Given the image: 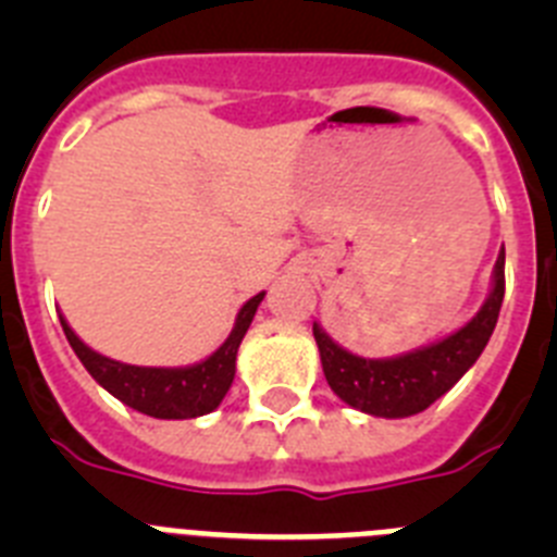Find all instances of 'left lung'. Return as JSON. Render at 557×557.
Instances as JSON below:
<instances>
[{"label": "left lung", "instance_id": "1", "mask_svg": "<svg viewBox=\"0 0 557 557\" xmlns=\"http://www.w3.org/2000/svg\"><path fill=\"white\" fill-rule=\"evenodd\" d=\"M505 298V248L494 264V287L480 312L449 337L418 348L405 357L366 359L337 346L318 323H312L314 343L321 351L323 373L334 393L354 410L376 418H407L424 412L432 401L455 387L488 346Z\"/></svg>", "mask_w": 557, "mask_h": 557}]
</instances>
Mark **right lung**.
Listing matches in <instances>:
<instances>
[{"label":"right lung","instance_id":"right-lung-1","mask_svg":"<svg viewBox=\"0 0 557 557\" xmlns=\"http://www.w3.org/2000/svg\"><path fill=\"white\" fill-rule=\"evenodd\" d=\"M264 293L253 295L231 329L228 339L218 351L206 357L198 366L186 368H141L127 366V362H116L111 357H102L95 348H88L72 326L63 321L61 326L66 334L69 346L75 348L77 359L83 362L95 382H100L111 396H116L122 405L133 407V410L145 412L152 418H198L206 412L218 410L220 401L228 393L231 382L236 373V351L243 343L245 332H248L250 321H253L256 307L262 304Z\"/></svg>","mask_w":557,"mask_h":557}]
</instances>
